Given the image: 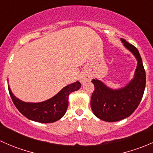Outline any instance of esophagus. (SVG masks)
Masks as SVG:
<instances>
[{
    "label": "esophagus",
    "instance_id": "1",
    "mask_svg": "<svg viewBox=\"0 0 153 153\" xmlns=\"http://www.w3.org/2000/svg\"><path fill=\"white\" fill-rule=\"evenodd\" d=\"M90 79L91 78L89 75H86V74H83L81 76V78H80V81H81L82 84H84V83H86L87 82V81H90Z\"/></svg>",
    "mask_w": 153,
    "mask_h": 153
}]
</instances>
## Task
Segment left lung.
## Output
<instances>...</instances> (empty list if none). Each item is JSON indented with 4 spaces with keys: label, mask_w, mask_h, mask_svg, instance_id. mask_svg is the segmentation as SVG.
<instances>
[{
    "label": "left lung",
    "mask_w": 153,
    "mask_h": 153,
    "mask_svg": "<svg viewBox=\"0 0 153 153\" xmlns=\"http://www.w3.org/2000/svg\"><path fill=\"white\" fill-rule=\"evenodd\" d=\"M121 40L138 62L133 78L124 87L117 89L108 87L100 80L92 81L95 90L91 97V108L95 116L107 122L129 117L139 105L146 85V73L139 52L126 40Z\"/></svg>",
    "instance_id": "obj_1"
}]
</instances>
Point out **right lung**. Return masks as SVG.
<instances>
[{
  "label": "right lung",
  "instance_id": "right-lung-1",
  "mask_svg": "<svg viewBox=\"0 0 153 153\" xmlns=\"http://www.w3.org/2000/svg\"><path fill=\"white\" fill-rule=\"evenodd\" d=\"M81 86L79 81L72 83L63 88L52 98L39 103L24 102L13 95L10 86L8 89L14 104L23 115L31 121L47 124L55 122L65 115L69 104V94L78 90Z\"/></svg>",
  "mask_w": 153,
  "mask_h": 153
}]
</instances>
